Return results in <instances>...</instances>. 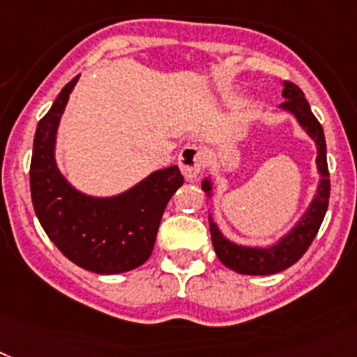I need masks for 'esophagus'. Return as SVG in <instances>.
Here are the masks:
<instances>
[{
    "instance_id": "esophagus-1",
    "label": "esophagus",
    "mask_w": 357,
    "mask_h": 357,
    "mask_svg": "<svg viewBox=\"0 0 357 357\" xmlns=\"http://www.w3.org/2000/svg\"><path fill=\"white\" fill-rule=\"evenodd\" d=\"M205 160H206L205 152H203L199 146L187 145L181 149V152H179L178 163L185 178L192 179L203 170V167H205Z\"/></svg>"
}]
</instances>
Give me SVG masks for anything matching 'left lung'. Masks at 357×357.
<instances>
[{
	"label": "left lung",
	"instance_id": "obj_1",
	"mask_svg": "<svg viewBox=\"0 0 357 357\" xmlns=\"http://www.w3.org/2000/svg\"><path fill=\"white\" fill-rule=\"evenodd\" d=\"M283 98L285 101L281 103V109L287 112L294 114L298 123L305 128V132L312 137L317 149V172L321 176L319 185H317V192L314 196L312 203L303 214V218L294 225V229L290 230L289 234L274 243L272 247L259 248V247H243V245H236L234 241L225 238L218 229V225L212 221L208 215V223H211V238L214 245L215 256L220 257V261L225 266H229L230 271L238 272V274L248 275H268L275 274L289 268L294 265L299 257L307 252V248L316 238L317 230L321 227L325 212L328 208V197H331V179H328V165H326V143L323 127L316 119V116L310 110V105L305 100V94L301 92L298 85L290 82H283ZM203 190L206 196H211L212 183L211 179H203L202 183Z\"/></svg>",
	"mask_w": 357,
	"mask_h": 357
}]
</instances>
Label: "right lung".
<instances>
[{
  "mask_svg": "<svg viewBox=\"0 0 357 357\" xmlns=\"http://www.w3.org/2000/svg\"><path fill=\"white\" fill-rule=\"evenodd\" d=\"M79 76L63 86L38 123L31 161L32 205L41 227L72 263L96 274L132 271L151 257L165 206L183 185L178 165L155 170L127 192L94 197L59 172L54 149L61 114Z\"/></svg>",
  "mask_w": 357,
  "mask_h": 357,
  "instance_id": "1",
  "label": "right lung"
}]
</instances>
